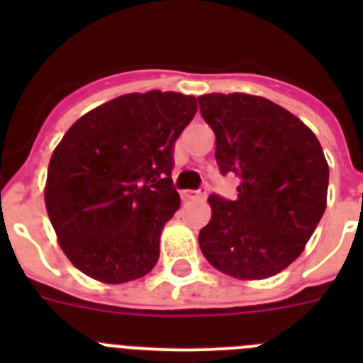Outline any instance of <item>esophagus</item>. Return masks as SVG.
Instances as JSON below:
<instances>
[{"label":"esophagus","instance_id":"1","mask_svg":"<svg viewBox=\"0 0 363 363\" xmlns=\"http://www.w3.org/2000/svg\"><path fill=\"white\" fill-rule=\"evenodd\" d=\"M182 196H184L185 200H196V198L207 196V191H205V189H201V191H184L182 192Z\"/></svg>","mask_w":363,"mask_h":363}]
</instances>
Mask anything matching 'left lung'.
<instances>
[{
	"label": "left lung",
	"mask_w": 363,
	"mask_h": 363,
	"mask_svg": "<svg viewBox=\"0 0 363 363\" xmlns=\"http://www.w3.org/2000/svg\"><path fill=\"white\" fill-rule=\"evenodd\" d=\"M216 136L221 174L240 178L238 200L211 194L198 242L211 265L238 280H264L303 252L327 205L329 165L313 130L262 96H198Z\"/></svg>",
	"instance_id": "left-lung-1"
}]
</instances>
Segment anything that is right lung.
<instances>
[{"instance_id":"1","label":"right lung","mask_w":363,"mask_h":363,"mask_svg":"<svg viewBox=\"0 0 363 363\" xmlns=\"http://www.w3.org/2000/svg\"><path fill=\"white\" fill-rule=\"evenodd\" d=\"M196 98L133 92L83 114L54 149L45 205L70 264L104 284L145 277L179 209L172 150Z\"/></svg>"}]
</instances>
